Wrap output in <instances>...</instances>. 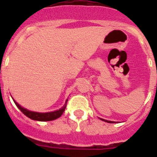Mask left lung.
I'll use <instances>...</instances> for the list:
<instances>
[{"instance_id": "obj_1", "label": "left lung", "mask_w": 157, "mask_h": 157, "mask_svg": "<svg viewBox=\"0 0 157 157\" xmlns=\"http://www.w3.org/2000/svg\"><path fill=\"white\" fill-rule=\"evenodd\" d=\"M100 119H101V118H100ZM101 120H102V121L107 122V123H116V122H113V121H109V120H104V119H101Z\"/></svg>"}]
</instances>
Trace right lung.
Returning a JSON list of instances; mask_svg holds the SVG:
<instances>
[{"label": "right lung", "mask_w": 157, "mask_h": 157, "mask_svg": "<svg viewBox=\"0 0 157 157\" xmlns=\"http://www.w3.org/2000/svg\"><path fill=\"white\" fill-rule=\"evenodd\" d=\"M12 99H13V98H12ZM13 101L14 102H15V104H16V106L18 107V109L21 111L25 116H27V117L30 118V119H31V120H37V121H52V120H56V119H57V118L60 117V116H62V114H63V112H64L65 109H66L67 101V100L64 105L62 107L61 109H59V110L50 112H32V111L26 109L25 108H23V107L20 106V105H19L14 99Z\"/></svg>", "instance_id": "obj_1"}]
</instances>
